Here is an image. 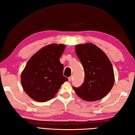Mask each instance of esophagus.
<instances>
[{
	"mask_svg": "<svg viewBox=\"0 0 135 135\" xmlns=\"http://www.w3.org/2000/svg\"><path fill=\"white\" fill-rule=\"evenodd\" d=\"M72 78H73L72 76H71V77H68V81H71L72 80Z\"/></svg>",
	"mask_w": 135,
	"mask_h": 135,
	"instance_id": "34e87169",
	"label": "esophagus"
}]
</instances>
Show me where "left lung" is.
I'll return each instance as SVG.
<instances>
[{
	"label": "left lung",
	"mask_w": 135,
	"mask_h": 135,
	"mask_svg": "<svg viewBox=\"0 0 135 135\" xmlns=\"http://www.w3.org/2000/svg\"><path fill=\"white\" fill-rule=\"evenodd\" d=\"M76 54L84 70V81L80 87H73L76 94L88 102L96 101L106 96L114 83L111 62L103 51L93 44L77 45Z\"/></svg>",
	"instance_id": "8db88e82"
}]
</instances>
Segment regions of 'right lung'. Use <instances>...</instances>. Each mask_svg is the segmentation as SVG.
<instances>
[{"instance_id": "add662e5", "label": "right lung", "mask_w": 135, "mask_h": 135, "mask_svg": "<svg viewBox=\"0 0 135 135\" xmlns=\"http://www.w3.org/2000/svg\"><path fill=\"white\" fill-rule=\"evenodd\" d=\"M65 48L63 44L44 46L28 61L21 74V84L31 99L45 102L55 97L68 78L63 75L60 58Z\"/></svg>"}]
</instances>
